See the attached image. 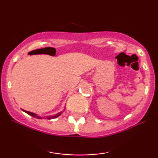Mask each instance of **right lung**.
Listing matches in <instances>:
<instances>
[{"mask_svg":"<svg viewBox=\"0 0 158 158\" xmlns=\"http://www.w3.org/2000/svg\"><path fill=\"white\" fill-rule=\"evenodd\" d=\"M23 111H24V112H26V113H27V114H29V115L33 116V117H35V118H42V117H41V116H38L37 114L32 113V112H29V111H25V110H23ZM62 114V112L61 111V112H60V113L55 114V115H54V116H47L46 118H47V119H52V118H55L58 117V116H59L61 115Z\"/></svg>","mask_w":158,"mask_h":158,"instance_id":"obj_1","label":"right lung"}]
</instances>
